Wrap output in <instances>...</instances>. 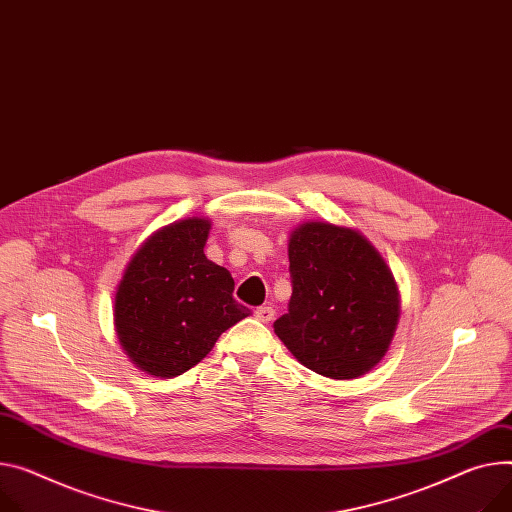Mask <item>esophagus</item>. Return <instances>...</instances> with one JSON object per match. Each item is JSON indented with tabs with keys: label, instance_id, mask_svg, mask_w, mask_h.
Here are the masks:
<instances>
[{
	"label": "esophagus",
	"instance_id": "34e87169",
	"mask_svg": "<svg viewBox=\"0 0 512 512\" xmlns=\"http://www.w3.org/2000/svg\"><path fill=\"white\" fill-rule=\"evenodd\" d=\"M254 313H256V320H260V322H264V324H268V322L274 320V309L268 307V305L258 307Z\"/></svg>",
	"mask_w": 512,
	"mask_h": 512
}]
</instances>
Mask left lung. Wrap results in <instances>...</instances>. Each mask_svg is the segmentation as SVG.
I'll return each instance as SVG.
<instances>
[{"instance_id":"8db88e82","label":"left lung","mask_w":512,"mask_h":512,"mask_svg":"<svg viewBox=\"0 0 512 512\" xmlns=\"http://www.w3.org/2000/svg\"><path fill=\"white\" fill-rule=\"evenodd\" d=\"M289 272V311L274 322V334L324 377L369 373L400 316L396 283L377 250L355 229L309 221L291 233Z\"/></svg>"}]
</instances>
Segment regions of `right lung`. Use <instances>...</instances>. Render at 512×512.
Returning <instances> with one entry per match:
<instances>
[{
	"label": "right lung",
	"instance_id": "obj_1",
	"mask_svg": "<svg viewBox=\"0 0 512 512\" xmlns=\"http://www.w3.org/2000/svg\"><path fill=\"white\" fill-rule=\"evenodd\" d=\"M209 229L207 219L192 217L153 233L116 291L121 344L155 377H176L201 363L227 328L250 316L233 299L229 270L203 252Z\"/></svg>",
	"mask_w": 512,
	"mask_h": 512
}]
</instances>
